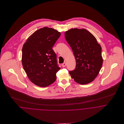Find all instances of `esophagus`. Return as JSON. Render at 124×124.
<instances>
[{
  "instance_id": "obj_1",
  "label": "esophagus",
  "mask_w": 124,
  "mask_h": 124,
  "mask_svg": "<svg viewBox=\"0 0 124 124\" xmlns=\"http://www.w3.org/2000/svg\"><path fill=\"white\" fill-rule=\"evenodd\" d=\"M66 65V62H63L62 64V67H65Z\"/></svg>"
}]
</instances>
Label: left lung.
Returning <instances> with one entry per match:
<instances>
[{
  "label": "left lung",
  "instance_id": "1",
  "mask_svg": "<svg viewBox=\"0 0 124 124\" xmlns=\"http://www.w3.org/2000/svg\"><path fill=\"white\" fill-rule=\"evenodd\" d=\"M65 38L76 60L75 68L69 71L71 77L81 85L91 83L97 76L103 64L100 45L85 29H71L65 32Z\"/></svg>",
  "mask_w": 124,
  "mask_h": 124
}]
</instances>
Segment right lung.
<instances>
[{
  "mask_svg": "<svg viewBox=\"0 0 124 124\" xmlns=\"http://www.w3.org/2000/svg\"><path fill=\"white\" fill-rule=\"evenodd\" d=\"M61 33L52 28L44 27L33 33L24 44L22 63L28 78L40 87L53 83L59 67L53 47Z\"/></svg>",
  "mask_w": 124,
  "mask_h": 124,
  "instance_id": "1",
  "label": "right lung"
}]
</instances>
